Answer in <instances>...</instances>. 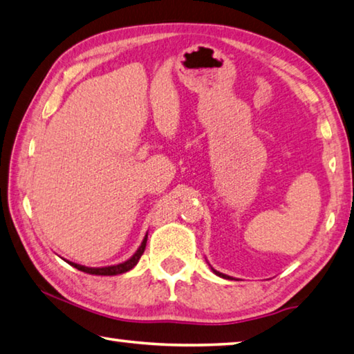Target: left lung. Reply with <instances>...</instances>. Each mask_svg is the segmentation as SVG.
Instances as JSON below:
<instances>
[{
	"label": "left lung",
	"mask_w": 354,
	"mask_h": 354,
	"mask_svg": "<svg viewBox=\"0 0 354 354\" xmlns=\"http://www.w3.org/2000/svg\"><path fill=\"white\" fill-rule=\"evenodd\" d=\"M209 266H210V265H209ZM210 269H212V271H214V274H216V275H218V277H223V279H232V277H229V275H226V274H223V272H218L216 269H214V268H212V266H210Z\"/></svg>",
	"instance_id": "1"
}]
</instances>
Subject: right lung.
<instances>
[{"mask_svg": "<svg viewBox=\"0 0 354 354\" xmlns=\"http://www.w3.org/2000/svg\"><path fill=\"white\" fill-rule=\"evenodd\" d=\"M147 239H149V232L145 234L142 243H140V246L138 248L136 252H134L130 259L127 261H122L119 265H111V266H102V268H88V266H83V265H77V263L73 261H68L71 266H74L75 269H79L82 272H86V274H91V275H119V274H124L131 271V269L138 265V261L140 260V255L144 254L145 246H147Z\"/></svg>", "mask_w": 354, "mask_h": 354, "instance_id": "right-lung-1", "label": "right lung"}]
</instances>
